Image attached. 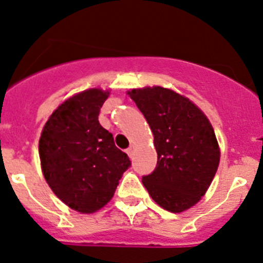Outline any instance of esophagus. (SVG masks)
<instances>
[{
    "instance_id": "esophagus-1",
    "label": "esophagus",
    "mask_w": 263,
    "mask_h": 263,
    "mask_svg": "<svg viewBox=\"0 0 263 263\" xmlns=\"http://www.w3.org/2000/svg\"><path fill=\"white\" fill-rule=\"evenodd\" d=\"M135 149H136V146H135V145H131L128 149H127V154H128V157H131V158L134 157Z\"/></svg>"
}]
</instances>
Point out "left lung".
Instances as JSON below:
<instances>
[{
	"label": "left lung",
	"instance_id": "obj_1",
	"mask_svg": "<svg viewBox=\"0 0 263 263\" xmlns=\"http://www.w3.org/2000/svg\"><path fill=\"white\" fill-rule=\"evenodd\" d=\"M144 114L154 137L157 167L144 187L162 209L181 213L205 196L220 161L214 128L190 98L168 88L127 92Z\"/></svg>",
	"mask_w": 263,
	"mask_h": 263
}]
</instances>
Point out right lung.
<instances>
[{
	"label": "right lung",
	"mask_w": 263,
	"mask_h": 263,
	"mask_svg": "<svg viewBox=\"0 0 263 263\" xmlns=\"http://www.w3.org/2000/svg\"><path fill=\"white\" fill-rule=\"evenodd\" d=\"M110 90L90 88L51 112L39 140L41 170L53 193L82 214L102 209L114 196L128 156L98 122Z\"/></svg>",
	"instance_id": "obj_1"
}]
</instances>
